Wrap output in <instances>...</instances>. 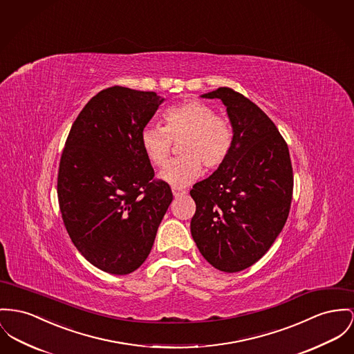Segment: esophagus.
Masks as SVG:
<instances>
[{
  "label": "esophagus",
  "mask_w": 354,
  "mask_h": 354,
  "mask_svg": "<svg viewBox=\"0 0 354 354\" xmlns=\"http://www.w3.org/2000/svg\"><path fill=\"white\" fill-rule=\"evenodd\" d=\"M171 192H173V194L177 197V196H181V194H185L187 193V190L183 188H178V187H174V188L171 189Z\"/></svg>",
  "instance_id": "obj_1"
}]
</instances>
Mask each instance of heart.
Returning <instances> with one entry per match:
<instances>
[{
  "label": "heart",
  "instance_id": "b5f03b06",
  "mask_svg": "<svg viewBox=\"0 0 354 354\" xmlns=\"http://www.w3.org/2000/svg\"><path fill=\"white\" fill-rule=\"evenodd\" d=\"M165 126L147 124L142 129L141 145L146 157L157 167L166 165L173 141H180L181 157L173 160L161 171L170 185H185L203 170L218 169L235 143L231 122L217 115L212 107L198 99H187L169 106L164 111Z\"/></svg>",
  "mask_w": 354,
  "mask_h": 354
}]
</instances>
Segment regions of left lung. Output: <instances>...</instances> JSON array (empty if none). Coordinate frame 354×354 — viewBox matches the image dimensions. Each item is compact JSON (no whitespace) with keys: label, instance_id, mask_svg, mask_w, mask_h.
I'll use <instances>...</instances> for the list:
<instances>
[{"label":"left lung","instance_id":"left-lung-1","mask_svg":"<svg viewBox=\"0 0 354 354\" xmlns=\"http://www.w3.org/2000/svg\"><path fill=\"white\" fill-rule=\"evenodd\" d=\"M221 99L235 143L228 160L190 189V232L214 268L239 272L270 250L288 217L294 176L287 143L275 123L230 87L203 95Z\"/></svg>","mask_w":354,"mask_h":354}]
</instances>
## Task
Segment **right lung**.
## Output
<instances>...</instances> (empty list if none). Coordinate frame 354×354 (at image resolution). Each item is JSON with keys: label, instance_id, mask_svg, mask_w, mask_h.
Returning <instances> with one entry per match:
<instances>
[{"label": "right lung", "instance_id": "right-lung-1", "mask_svg": "<svg viewBox=\"0 0 354 354\" xmlns=\"http://www.w3.org/2000/svg\"><path fill=\"white\" fill-rule=\"evenodd\" d=\"M164 97L109 87L72 124L57 173L66 230L93 266L114 275L136 271L149 257L173 200L141 145L142 129Z\"/></svg>", "mask_w": 354, "mask_h": 354}]
</instances>
